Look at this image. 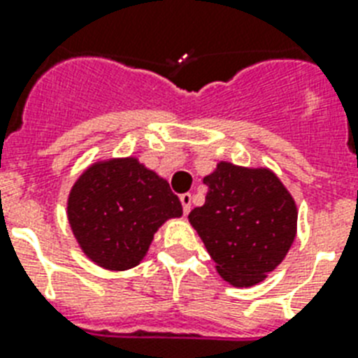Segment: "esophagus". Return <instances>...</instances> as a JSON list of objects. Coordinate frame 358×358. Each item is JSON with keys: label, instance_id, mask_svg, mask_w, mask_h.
I'll return each instance as SVG.
<instances>
[{"label": "esophagus", "instance_id": "obj_1", "mask_svg": "<svg viewBox=\"0 0 358 358\" xmlns=\"http://www.w3.org/2000/svg\"><path fill=\"white\" fill-rule=\"evenodd\" d=\"M180 202H182V208H184V213L187 215L191 211V194L184 193L180 194Z\"/></svg>", "mask_w": 358, "mask_h": 358}]
</instances>
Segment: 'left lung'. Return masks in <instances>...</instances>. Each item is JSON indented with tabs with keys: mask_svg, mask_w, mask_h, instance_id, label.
<instances>
[{
	"mask_svg": "<svg viewBox=\"0 0 358 358\" xmlns=\"http://www.w3.org/2000/svg\"><path fill=\"white\" fill-rule=\"evenodd\" d=\"M204 184L209 187L206 202L189 213V222L222 280L237 289L259 285L296 239L294 196L268 167L231 162H219Z\"/></svg>",
	"mask_w": 358,
	"mask_h": 358,
	"instance_id": "obj_1",
	"label": "left lung"
}]
</instances>
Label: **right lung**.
I'll return each instance as SVG.
<instances>
[{"label": "right lung", "mask_w": 358, "mask_h": 358, "mask_svg": "<svg viewBox=\"0 0 358 358\" xmlns=\"http://www.w3.org/2000/svg\"><path fill=\"white\" fill-rule=\"evenodd\" d=\"M182 213L169 182L136 156L97 159L68 194V220L78 248L112 272L138 266L154 234Z\"/></svg>", "instance_id": "right-lung-1"}]
</instances>
